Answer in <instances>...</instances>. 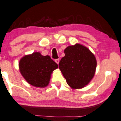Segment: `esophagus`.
I'll return each instance as SVG.
<instances>
[{"label":"esophagus","instance_id":"obj_1","mask_svg":"<svg viewBox=\"0 0 121 121\" xmlns=\"http://www.w3.org/2000/svg\"><path fill=\"white\" fill-rule=\"evenodd\" d=\"M55 62H56V63H57V64H59V60L58 59H55Z\"/></svg>","mask_w":121,"mask_h":121}]
</instances>
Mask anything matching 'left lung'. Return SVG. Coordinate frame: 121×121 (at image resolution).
<instances>
[{"instance_id":"left-lung-1","label":"left lung","mask_w":121,"mask_h":121,"mask_svg":"<svg viewBox=\"0 0 121 121\" xmlns=\"http://www.w3.org/2000/svg\"><path fill=\"white\" fill-rule=\"evenodd\" d=\"M59 68L67 84L73 89L82 88L89 84L95 73V56L84 45L76 44L65 50Z\"/></svg>"}]
</instances>
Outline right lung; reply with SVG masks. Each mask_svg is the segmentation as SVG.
Listing matches in <instances>:
<instances>
[{
  "instance_id": "right-lung-1",
  "label": "right lung",
  "mask_w": 121,
  "mask_h": 121,
  "mask_svg": "<svg viewBox=\"0 0 121 121\" xmlns=\"http://www.w3.org/2000/svg\"><path fill=\"white\" fill-rule=\"evenodd\" d=\"M58 67L50 56H43L37 52L24 56L19 63V71L26 81L40 88L48 85L52 73Z\"/></svg>"
}]
</instances>
